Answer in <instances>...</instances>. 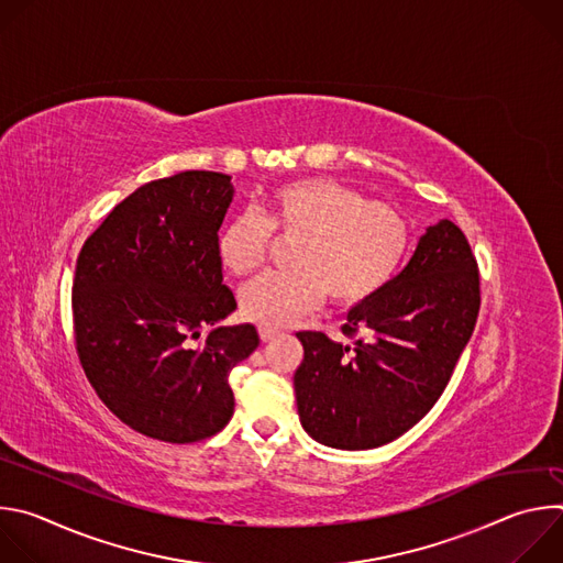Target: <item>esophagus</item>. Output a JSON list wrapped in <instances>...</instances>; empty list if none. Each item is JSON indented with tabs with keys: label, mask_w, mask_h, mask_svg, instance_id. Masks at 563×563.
<instances>
[{
	"label": "esophagus",
	"mask_w": 563,
	"mask_h": 563,
	"mask_svg": "<svg viewBox=\"0 0 563 563\" xmlns=\"http://www.w3.org/2000/svg\"><path fill=\"white\" fill-rule=\"evenodd\" d=\"M258 334H261V339H263V343H269V341H274L280 332L278 330H274V328H258Z\"/></svg>",
	"instance_id": "1"
}]
</instances>
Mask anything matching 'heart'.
<instances>
[{
  "label": "heart",
  "instance_id": "1",
  "mask_svg": "<svg viewBox=\"0 0 563 563\" xmlns=\"http://www.w3.org/2000/svg\"><path fill=\"white\" fill-rule=\"evenodd\" d=\"M272 233L294 240L287 250L291 269L267 274L240 294V311L263 328L291 325L325 294L341 307L369 300L396 276L412 245L410 220L396 207L365 200L332 178H300L274 187L256 211L222 227V267L238 278L258 272Z\"/></svg>",
  "mask_w": 563,
  "mask_h": 563
}]
</instances>
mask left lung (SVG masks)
Here are the masks:
<instances>
[{"label":"left lung","instance_id":"1","mask_svg":"<svg viewBox=\"0 0 563 563\" xmlns=\"http://www.w3.org/2000/svg\"><path fill=\"white\" fill-rule=\"evenodd\" d=\"M478 272L463 231L441 220L415 256L369 300L347 311L343 334H296L305 356L294 374L302 430L336 450L385 445L417 426L443 394L478 316Z\"/></svg>","mask_w":563,"mask_h":563}]
</instances>
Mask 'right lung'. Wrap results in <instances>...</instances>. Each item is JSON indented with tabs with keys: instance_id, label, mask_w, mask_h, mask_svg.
<instances>
[{
	"instance_id": "right-lung-1",
	"label": "right lung",
	"mask_w": 563,
	"mask_h": 563,
	"mask_svg": "<svg viewBox=\"0 0 563 563\" xmlns=\"http://www.w3.org/2000/svg\"><path fill=\"white\" fill-rule=\"evenodd\" d=\"M233 194L216 172L146 183L79 252V363L104 406L144 437L194 443L220 432L233 415L229 372L261 343L252 323L220 325L235 309L218 256Z\"/></svg>"
}]
</instances>
